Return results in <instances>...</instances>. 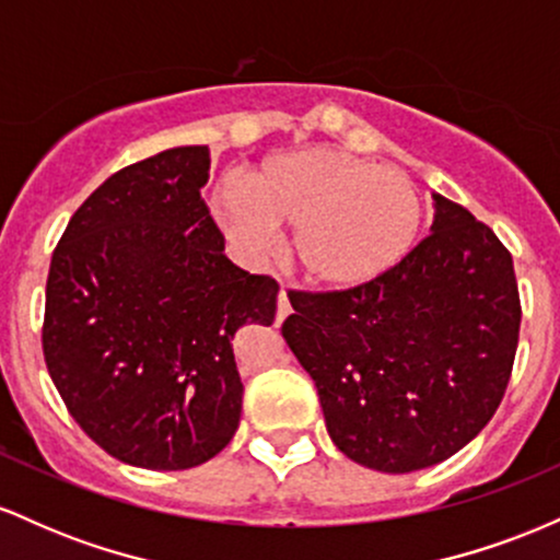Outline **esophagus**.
<instances>
[{
    "instance_id": "esophagus-1",
    "label": "esophagus",
    "mask_w": 560,
    "mask_h": 560,
    "mask_svg": "<svg viewBox=\"0 0 560 560\" xmlns=\"http://www.w3.org/2000/svg\"><path fill=\"white\" fill-rule=\"evenodd\" d=\"M289 292H292V289L281 287V292H279V320H284L289 313H292V302H289Z\"/></svg>"
}]
</instances>
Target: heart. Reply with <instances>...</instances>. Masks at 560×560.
<instances>
[{
  "instance_id": "1",
  "label": "heart",
  "mask_w": 560,
  "mask_h": 560,
  "mask_svg": "<svg viewBox=\"0 0 560 560\" xmlns=\"http://www.w3.org/2000/svg\"><path fill=\"white\" fill-rule=\"evenodd\" d=\"M210 213L249 258L271 253L276 229H294L289 255L298 271L342 292L408 255L421 226V197L402 171L337 147H305L255 165L247 191L218 186Z\"/></svg>"
}]
</instances>
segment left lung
Masks as SVG:
<instances>
[{"mask_svg":"<svg viewBox=\"0 0 560 560\" xmlns=\"http://www.w3.org/2000/svg\"><path fill=\"white\" fill-rule=\"evenodd\" d=\"M432 197V234L395 268L342 292H289L281 326L334 445L384 474L466 447L503 400L518 347L511 253L466 208Z\"/></svg>","mask_w":560,"mask_h":560,"instance_id":"left-lung-1","label":"left lung"}]
</instances>
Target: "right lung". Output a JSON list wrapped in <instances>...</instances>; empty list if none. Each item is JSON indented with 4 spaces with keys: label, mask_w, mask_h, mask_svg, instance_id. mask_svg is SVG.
Returning <instances> with one entry per match:
<instances>
[{
    "label": "right lung",
    "mask_w": 560,
    "mask_h": 560,
    "mask_svg": "<svg viewBox=\"0 0 560 560\" xmlns=\"http://www.w3.org/2000/svg\"><path fill=\"white\" fill-rule=\"evenodd\" d=\"M208 176V147L113 173L49 266V376L83 432L128 466L184 471L229 445L244 392L231 342L276 316L279 284L223 255L199 197Z\"/></svg>",
    "instance_id": "1"
}]
</instances>
